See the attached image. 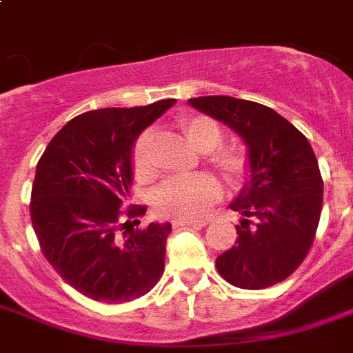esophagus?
Instances as JSON below:
<instances>
[{"instance_id":"1","label":"esophagus","mask_w":353,"mask_h":353,"mask_svg":"<svg viewBox=\"0 0 353 353\" xmlns=\"http://www.w3.org/2000/svg\"><path fill=\"white\" fill-rule=\"evenodd\" d=\"M209 223V220H174L172 221V227L177 229V227H205Z\"/></svg>"}]
</instances>
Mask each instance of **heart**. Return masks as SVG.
<instances>
[{
	"label": "heart",
	"instance_id": "1",
	"mask_svg": "<svg viewBox=\"0 0 353 353\" xmlns=\"http://www.w3.org/2000/svg\"><path fill=\"white\" fill-rule=\"evenodd\" d=\"M183 133L196 152L209 154V163L231 185H238L249 172L245 154L234 148L218 150L223 143L221 128L209 117H194L183 122ZM152 133L144 132L133 144V172L141 183L155 177L152 161ZM221 198L218 179L209 174L166 179L154 194V207L163 216L176 220H199L209 214L210 207Z\"/></svg>",
	"mask_w": 353,
	"mask_h": 353
}]
</instances>
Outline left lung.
<instances>
[{
	"label": "left lung",
	"instance_id": "obj_1",
	"mask_svg": "<svg viewBox=\"0 0 353 353\" xmlns=\"http://www.w3.org/2000/svg\"><path fill=\"white\" fill-rule=\"evenodd\" d=\"M188 104L223 122L247 146L249 177L229 203L241 216L236 243L216 258L229 284L263 290L285 280L306 258L323 209V177L307 139L258 102L198 97Z\"/></svg>",
	"mask_w": 353,
	"mask_h": 353
}]
</instances>
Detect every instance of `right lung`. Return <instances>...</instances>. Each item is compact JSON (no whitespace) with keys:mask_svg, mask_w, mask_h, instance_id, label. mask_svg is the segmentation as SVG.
I'll return each mask as SVG.
<instances>
[{"mask_svg":"<svg viewBox=\"0 0 353 353\" xmlns=\"http://www.w3.org/2000/svg\"><path fill=\"white\" fill-rule=\"evenodd\" d=\"M176 99L102 108L71 119L36 165L30 221L41 252L71 288L121 304L146 295L165 271L168 221L135 229L146 207L122 212L137 137Z\"/></svg>","mask_w":353,"mask_h":353,"instance_id":"right-lung-1","label":"right lung"}]
</instances>
